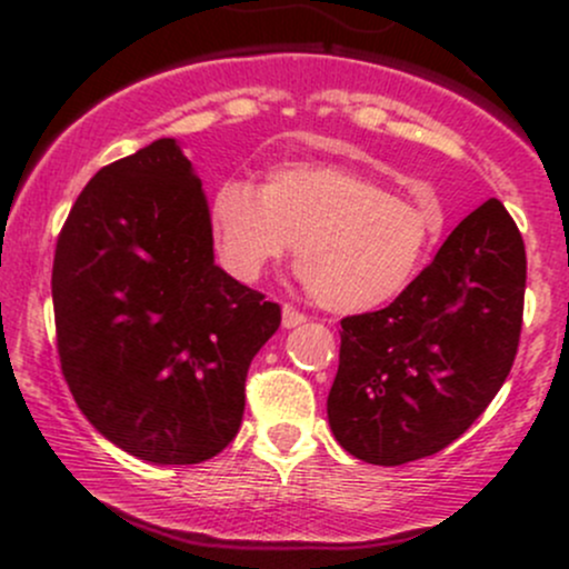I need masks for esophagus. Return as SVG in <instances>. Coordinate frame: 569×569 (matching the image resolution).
<instances>
[{"label": "esophagus", "instance_id": "esophagus-1", "mask_svg": "<svg viewBox=\"0 0 569 569\" xmlns=\"http://www.w3.org/2000/svg\"><path fill=\"white\" fill-rule=\"evenodd\" d=\"M305 321H307V316H305V312H299L297 307H291V305L283 307V326H286V329H293V326H302Z\"/></svg>", "mask_w": 569, "mask_h": 569}]
</instances>
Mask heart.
Masks as SVG:
<instances>
[{"instance_id":"b5f03b06","label":"heart","mask_w":569,"mask_h":569,"mask_svg":"<svg viewBox=\"0 0 569 569\" xmlns=\"http://www.w3.org/2000/svg\"><path fill=\"white\" fill-rule=\"evenodd\" d=\"M213 246L232 278L253 283L297 243L299 278L323 307L367 312L420 276L439 240V208L329 162H286L264 184L221 181L208 206Z\"/></svg>"}]
</instances>
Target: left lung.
Segmentation results:
<instances>
[{"label":"left lung","mask_w":569,"mask_h":569,"mask_svg":"<svg viewBox=\"0 0 569 569\" xmlns=\"http://www.w3.org/2000/svg\"><path fill=\"white\" fill-rule=\"evenodd\" d=\"M525 283V240L492 198L393 302L342 318L326 411L345 452L403 466L460 439L513 367Z\"/></svg>","instance_id":"1"}]
</instances>
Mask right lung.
Listing matches in <instances>:
<instances>
[{"mask_svg":"<svg viewBox=\"0 0 569 569\" xmlns=\"http://www.w3.org/2000/svg\"><path fill=\"white\" fill-rule=\"evenodd\" d=\"M61 371L90 426L139 460L192 466L234 439L280 307L213 262L208 200L176 139L101 168L53 259Z\"/></svg>","mask_w":569,"mask_h":569,"instance_id":"add662e5","label":"right lung"}]
</instances>
